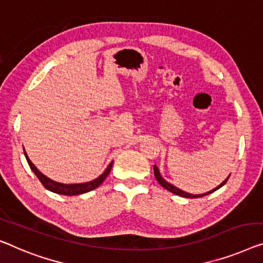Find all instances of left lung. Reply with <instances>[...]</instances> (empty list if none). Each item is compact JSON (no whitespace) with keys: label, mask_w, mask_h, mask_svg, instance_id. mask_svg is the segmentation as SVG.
<instances>
[{"label":"left lung","mask_w":263,"mask_h":263,"mask_svg":"<svg viewBox=\"0 0 263 263\" xmlns=\"http://www.w3.org/2000/svg\"><path fill=\"white\" fill-rule=\"evenodd\" d=\"M154 172H155V177H156V179H157V181H158V183L160 184V185H162V186L164 187V189H166L167 191H170V193H172V194L178 195V196H181V197H185V198H198V197H203V196H206V195H209V194H213L214 191L218 190L219 187H222L223 185H224V184L227 183V181H228V178L230 177V175H229L228 177H227V178L224 179V181H223L221 184H219L218 186H216V187H215V189H213V190L208 191V193H205V194L193 195V194L185 193V191H183V190H181V189H178L177 186L172 185L171 183L166 182L165 179H164V178L162 177V175H160V172H159V169H158V167H157L156 165H154Z\"/></svg>","instance_id":"left-lung-1"}]
</instances>
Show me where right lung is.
I'll list each match as a JSON object with an SVG mask.
<instances>
[{
    "mask_svg": "<svg viewBox=\"0 0 263 263\" xmlns=\"http://www.w3.org/2000/svg\"><path fill=\"white\" fill-rule=\"evenodd\" d=\"M23 151H25V148H23ZM25 156H26L27 162H28V164H29L31 171L36 175V177L40 179L42 185H44L47 190L52 191V193L59 194V195H66V196H76V195L86 194V193H88V191H92L96 189V187L101 185V183L105 181V178L107 177L109 171H111L112 164H113V162L109 163L108 166L106 167V170H105L103 174L99 176V177L93 179V181H89L86 183H77V184H64V183H59V182L53 181V179L48 178L47 176L42 174V172L39 171L37 167L30 162V159L28 158V156H27L26 151H25Z\"/></svg>",
    "mask_w": 263,
    "mask_h": 263,
    "instance_id": "right-lung-1",
    "label": "right lung"
}]
</instances>
